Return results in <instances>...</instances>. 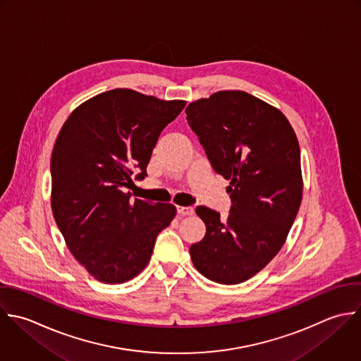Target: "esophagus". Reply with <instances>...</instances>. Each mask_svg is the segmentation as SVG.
I'll return each mask as SVG.
<instances>
[{
	"label": "esophagus",
	"instance_id": "1",
	"mask_svg": "<svg viewBox=\"0 0 361 361\" xmlns=\"http://www.w3.org/2000/svg\"><path fill=\"white\" fill-rule=\"evenodd\" d=\"M194 212V209L191 207H177V214L180 216H187V215H191Z\"/></svg>",
	"mask_w": 361,
	"mask_h": 361
}]
</instances>
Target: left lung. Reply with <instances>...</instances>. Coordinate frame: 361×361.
Here are the masks:
<instances>
[{
	"instance_id": "1",
	"label": "left lung",
	"mask_w": 361,
	"mask_h": 361,
	"mask_svg": "<svg viewBox=\"0 0 361 361\" xmlns=\"http://www.w3.org/2000/svg\"><path fill=\"white\" fill-rule=\"evenodd\" d=\"M215 170L231 181L226 219L197 207L204 239L190 247L195 269L219 284H239L280 252L302 200L298 139L281 111L245 91H219L185 108Z\"/></svg>"
}]
</instances>
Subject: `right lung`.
<instances>
[{
    "label": "right lung",
    "instance_id": "obj_1",
    "mask_svg": "<svg viewBox=\"0 0 361 361\" xmlns=\"http://www.w3.org/2000/svg\"><path fill=\"white\" fill-rule=\"evenodd\" d=\"M184 106L116 88L75 108L59 132L50 161L53 216L71 255L101 283L136 277L176 216L174 205L130 202L123 190L147 176L161 130Z\"/></svg>",
    "mask_w": 361,
    "mask_h": 361
}]
</instances>
